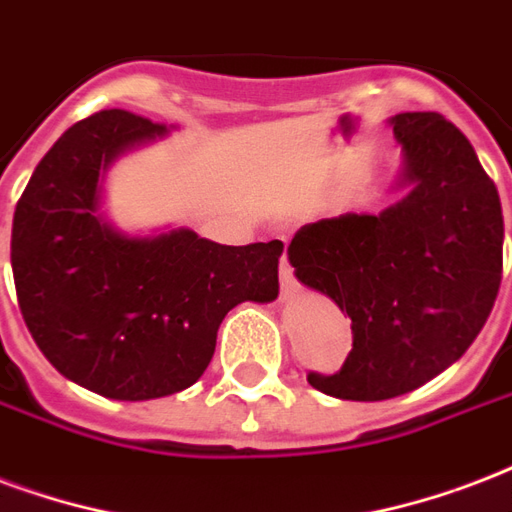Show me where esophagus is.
<instances>
[{
    "label": "esophagus",
    "mask_w": 512,
    "mask_h": 512,
    "mask_svg": "<svg viewBox=\"0 0 512 512\" xmlns=\"http://www.w3.org/2000/svg\"><path fill=\"white\" fill-rule=\"evenodd\" d=\"M279 276H282V298H292L295 292H298V282H295V276H292V268L287 263V257H282V268H279Z\"/></svg>",
    "instance_id": "1"
}]
</instances>
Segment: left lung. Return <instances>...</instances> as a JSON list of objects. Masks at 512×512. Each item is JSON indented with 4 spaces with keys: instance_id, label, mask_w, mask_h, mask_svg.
Segmentation results:
<instances>
[{
    "instance_id": "obj_1",
    "label": "left lung",
    "mask_w": 512,
    "mask_h": 512,
    "mask_svg": "<svg viewBox=\"0 0 512 512\" xmlns=\"http://www.w3.org/2000/svg\"><path fill=\"white\" fill-rule=\"evenodd\" d=\"M389 126L403 198L303 225L287 247L298 282L346 311L354 335L343 368L308 384L357 403L413 392L454 365L502 282V206L473 144L438 112H400Z\"/></svg>"
}]
</instances>
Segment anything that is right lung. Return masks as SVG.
Here are the masks:
<instances>
[{
    "label": "right lung",
    "mask_w": 512,
    "mask_h": 512,
    "mask_svg": "<svg viewBox=\"0 0 512 512\" xmlns=\"http://www.w3.org/2000/svg\"><path fill=\"white\" fill-rule=\"evenodd\" d=\"M166 134L123 109L85 117L50 147L15 206L10 263L23 322L61 376L109 400L193 386L230 308L279 295L282 241L225 247L190 228L131 236L104 217L109 166Z\"/></svg>",
    "instance_id": "right-lung-1"
}]
</instances>
